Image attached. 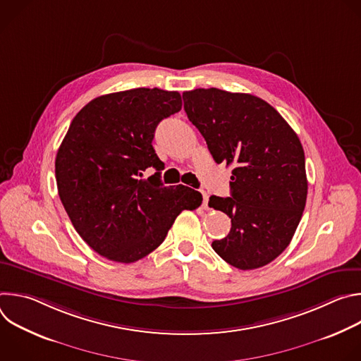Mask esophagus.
<instances>
[{
	"instance_id": "34e87169",
	"label": "esophagus",
	"mask_w": 361,
	"mask_h": 361,
	"mask_svg": "<svg viewBox=\"0 0 361 361\" xmlns=\"http://www.w3.org/2000/svg\"><path fill=\"white\" fill-rule=\"evenodd\" d=\"M202 207L207 209L209 207V194L202 191Z\"/></svg>"
}]
</instances>
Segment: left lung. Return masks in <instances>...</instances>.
<instances>
[{
	"instance_id": "obj_1",
	"label": "left lung",
	"mask_w": 361,
	"mask_h": 361,
	"mask_svg": "<svg viewBox=\"0 0 361 361\" xmlns=\"http://www.w3.org/2000/svg\"><path fill=\"white\" fill-rule=\"evenodd\" d=\"M188 120L204 137L217 164H234L231 197L209 205L231 219L214 251L240 270L271 263L287 248L307 200L302 145L264 99L219 88L183 92Z\"/></svg>"
}]
</instances>
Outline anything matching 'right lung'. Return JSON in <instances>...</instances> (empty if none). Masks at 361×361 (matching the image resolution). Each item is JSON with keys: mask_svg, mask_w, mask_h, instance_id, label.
Instances as JSON below:
<instances>
[{"mask_svg": "<svg viewBox=\"0 0 361 361\" xmlns=\"http://www.w3.org/2000/svg\"><path fill=\"white\" fill-rule=\"evenodd\" d=\"M181 95L134 88L94 98L74 117L59 148L56 178L64 209L81 238L99 255L134 263L156 250L198 191L160 181L152 147L161 120L181 110ZM149 166L158 173L140 180Z\"/></svg>", "mask_w": 361, "mask_h": 361, "instance_id": "right-lung-1", "label": "right lung"}]
</instances>
